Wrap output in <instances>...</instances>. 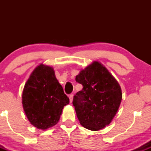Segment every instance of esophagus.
Segmentation results:
<instances>
[{
    "instance_id": "esophagus-1",
    "label": "esophagus",
    "mask_w": 151,
    "mask_h": 151,
    "mask_svg": "<svg viewBox=\"0 0 151 151\" xmlns=\"http://www.w3.org/2000/svg\"><path fill=\"white\" fill-rule=\"evenodd\" d=\"M73 94H70V96H69V98H70V103H72V101H73Z\"/></svg>"
}]
</instances>
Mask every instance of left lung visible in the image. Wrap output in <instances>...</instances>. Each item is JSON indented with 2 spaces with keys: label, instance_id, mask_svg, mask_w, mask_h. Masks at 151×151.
<instances>
[{
  "label": "left lung",
  "instance_id": "left-lung-1",
  "mask_svg": "<svg viewBox=\"0 0 151 151\" xmlns=\"http://www.w3.org/2000/svg\"><path fill=\"white\" fill-rule=\"evenodd\" d=\"M75 79L83 86L72 102L79 123L91 131L104 129L110 124L120 106L122 92L119 82L97 61L81 70Z\"/></svg>",
  "mask_w": 151,
  "mask_h": 151
}]
</instances>
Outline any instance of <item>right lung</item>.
<instances>
[{
  "label": "right lung",
  "mask_w": 151,
  "mask_h": 151,
  "mask_svg": "<svg viewBox=\"0 0 151 151\" xmlns=\"http://www.w3.org/2000/svg\"><path fill=\"white\" fill-rule=\"evenodd\" d=\"M69 103L52 67L38 65L26 81L22 95V107L30 124L38 129L52 127Z\"/></svg>",
  "instance_id": "obj_1"
}]
</instances>
